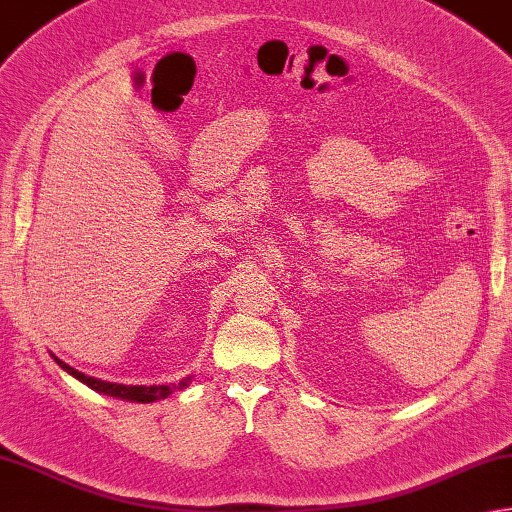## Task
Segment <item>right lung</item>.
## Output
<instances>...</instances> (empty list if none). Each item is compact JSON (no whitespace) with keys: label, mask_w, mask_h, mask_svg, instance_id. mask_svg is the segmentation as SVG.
I'll return each mask as SVG.
<instances>
[{"label":"right lung","mask_w":512,"mask_h":512,"mask_svg":"<svg viewBox=\"0 0 512 512\" xmlns=\"http://www.w3.org/2000/svg\"><path fill=\"white\" fill-rule=\"evenodd\" d=\"M52 360H55L61 369L66 373H70L72 378H77L79 382L86 384L92 391L103 393V395H110V398H117V400H125V402H141V404H148V402H156V400H165L168 395H172L174 391H183L187 384L192 382V375L190 378H183L179 384H152V387H145V384H117V382H106V380H99V378H92V375L81 373L77 369H72L70 364H66L64 360H59L55 353H50Z\"/></svg>","instance_id":"right-lung-1"}]
</instances>
